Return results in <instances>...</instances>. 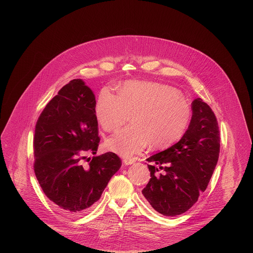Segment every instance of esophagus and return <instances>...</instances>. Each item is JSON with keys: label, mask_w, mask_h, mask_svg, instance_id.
Here are the masks:
<instances>
[{"label": "esophagus", "mask_w": 253, "mask_h": 253, "mask_svg": "<svg viewBox=\"0 0 253 253\" xmlns=\"http://www.w3.org/2000/svg\"><path fill=\"white\" fill-rule=\"evenodd\" d=\"M134 162V159L133 158H124L123 159V163L125 164V165H131Z\"/></svg>", "instance_id": "1"}]
</instances>
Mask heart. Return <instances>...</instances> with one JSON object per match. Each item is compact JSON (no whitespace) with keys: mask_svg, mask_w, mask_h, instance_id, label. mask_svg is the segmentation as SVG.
I'll list each match as a JSON object with an SVG mask.
<instances>
[{"mask_svg":"<svg viewBox=\"0 0 253 253\" xmlns=\"http://www.w3.org/2000/svg\"><path fill=\"white\" fill-rule=\"evenodd\" d=\"M95 113L101 128L119 131L131 117L132 125L105 142L109 152L122 157L141 153L148 143L160 149L178 140L192 118L189 104L167 85L130 82L115 94L105 87L96 99Z\"/></svg>","mask_w":253,"mask_h":253,"instance_id":"obj_1","label":"heart"}]
</instances>
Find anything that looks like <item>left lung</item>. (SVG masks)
Wrapping results in <instances>:
<instances>
[{"instance_id": "obj_1", "label": "left lung", "mask_w": 253, "mask_h": 253, "mask_svg": "<svg viewBox=\"0 0 253 253\" xmlns=\"http://www.w3.org/2000/svg\"><path fill=\"white\" fill-rule=\"evenodd\" d=\"M180 140L146 160L151 178L142 190L159 213L175 216L186 212L207 189L220 153V132L211 108L198 97Z\"/></svg>"}]
</instances>
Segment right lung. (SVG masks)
I'll list each match as a JSON object with an SVG mask.
<instances>
[{
    "mask_svg": "<svg viewBox=\"0 0 253 253\" xmlns=\"http://www.w3.org/2000/svg\"><path fill=\"white\" fill-rule=\"evenodd\" d=\"M95 106L92 90L82 80H73L49 101L35 127L37 179L49 199L70 215L87 211L121 166V158L111 152L86 157L96 154L100 141Z\"/></svg>",
    "mask_w": 253,
    "mask_h": 253,
    "instance_id": "add662e5",
    "label": "right lung"
}]
</instances>
